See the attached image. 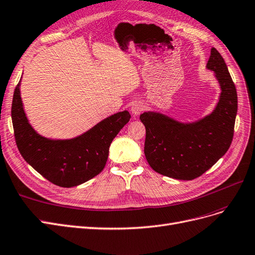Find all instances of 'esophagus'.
Here are the masks:
<instances>
[{
    "label": "esophagus",
    "instance_id": "1",
    "mask_svg": "<svg viewBox=\"0 0 255 255\" xmlns=\"http://www.w3.org/2000/svg\"><path fill=\"white\" fill-rule=\"evenodd\" d=\"M130 110H131V113H132L134 117H136L144 110V105L141 102H136L132 106H131Z\"/></svg>",
    "mask_w": 255,
    "mask_h": 255
}]
</instances>
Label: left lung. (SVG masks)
I'll list each match as a JSON object with an SVG mask.
<instances>
[{
	"mask_svg": "<svg viewBox=\"0 0 255 255\" xmlns=\"http://www.w3.org/2000/svg\"><path fill=\"white\" fill-rule=\"evenodd\" d=\"M207 69L214 72L220 95L214 110L194 122H179L147 111L139 116L146 128L144 152L150 167L178 180L201 176L228 151L237 114V93L227 64L212 47Z\"/></svg>",
	"mask_w": 255,
	"mask_h": 255,
	"instance_id": "8db88e82",
	"label": "left lung"
}]
</instances>
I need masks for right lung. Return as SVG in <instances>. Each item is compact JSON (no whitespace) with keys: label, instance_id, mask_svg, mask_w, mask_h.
I'll return each mask as SVG.
<instances>
[{"label":"right lung","instance_id":"add662e5","mask_svg":"<svg viewBox=\"0 0 255 255\" xmlns=\"http://www.w3.org/2000/svg\"><path fill=\"white\" fill-rule=\"evenodd\" d=\"M14 89L11 120L18 149L29 165L48 181L73 187L94 178L104 169L113 138L130 120L127 110L97 123L72 138H50L39 134L29 124L20 92Z\"/></svg>","mask_w":255,"mask_h":255}]
</instances>
